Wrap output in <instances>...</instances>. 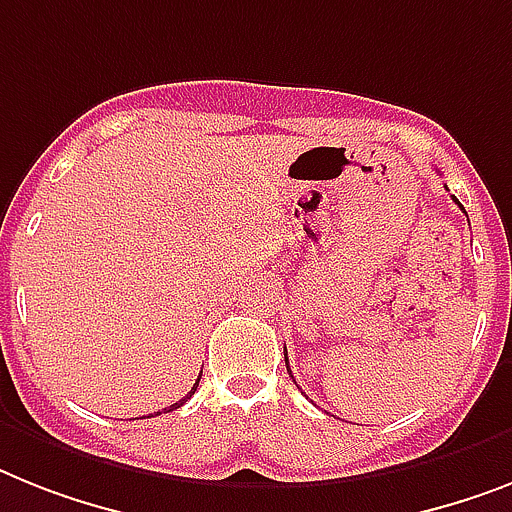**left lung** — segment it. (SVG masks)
Instances as JSON below:
<instances>
[{"label":"left lung","mask_w":512,"mask_h":512,"mask_svg":"<svg viewBox=\"0 0 512 512\" xmlns=\"http://www.w3.org/2000/svg\"><path fill=\"white\" fill-rule=\"evenodd\" d=\"M460 209H463V206H460ZM285 363H287V350H285ZM287 371H290V363H287ZM290 377H293V371H290ZM295 382V379H293Z\"/></svg>","instance_id":"1"}]
</instances>
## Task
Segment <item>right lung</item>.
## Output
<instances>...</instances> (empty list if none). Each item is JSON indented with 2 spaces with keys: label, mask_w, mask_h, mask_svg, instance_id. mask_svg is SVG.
Wrapping results in <instances>:
<instances>
[{
  "label": "right lung",
  "mask_w": 512,
  "mask_h": 512,
  "mask_svg": "<svg viewBox=\"0 0 512 512\" xmlns=\"http://www.w3.org/2000/svg\"><path fill=\"white\" fill-rule=\"evenodd\" d=\"M198 379H201V377H198ZM196 387H198V382H196V384H193V390H190V392H188V395H185V398H183V400H177V403H175V405H170V408H164V411H156V413H149V416H162V413H170V411H175V408H180V405H183V403H185V400H188V398H190V395H193V392H196ZM149 416H146V418H149Z\"/></svg>",
  "instance_id": "add662e5"
}]
</instances>
